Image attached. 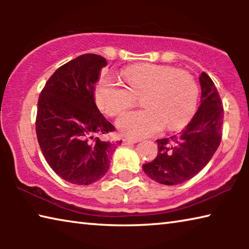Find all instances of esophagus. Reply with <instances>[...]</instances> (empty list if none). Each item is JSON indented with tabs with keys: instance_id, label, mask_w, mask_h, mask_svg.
<instances>
[{
	"instance_id": "1",
	"label": "esophagus",
	"mask_w": 249,
	"mask_h": 249,
	"mask_svg": "<svg viewBox=\"0 0 249 249\" xmlns=\"http://www.w3.org/2000/svg\"><path fill=\"white\" fill-rule=\"evenodd\" d=\"M140 142V140H137V138H132V137H127V138H124L123 140V144L124 145H129V144H135V142Z\"/></svg>"
}]
</instances>
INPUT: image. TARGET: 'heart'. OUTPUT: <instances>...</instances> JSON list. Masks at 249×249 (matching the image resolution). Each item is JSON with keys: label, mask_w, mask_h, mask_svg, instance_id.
<instances>
[{"label": "heart", "mask_w": 249, "mask_h": 249, "mask_svg": "<svg viewBox=\"0 0 249 249\" xmlns=\"http://www.w3.org/2000/svg\"><path fill=\"white\" fill-rule=\"evenodd\" d=\"M124 84L111 77H102L95 87V102L109 116L119 115L136 102L145 108L130 111L119 117L122 133L146 137L161 130L184 127L196 111L199 88L190 73L169 66L140 64L123 71Z\"/></svg>", "instance_id": "1"}]
</instances>
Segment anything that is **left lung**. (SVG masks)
Returning <instances> with one entry per match:
<instances>
[{"label": "left lung", "mask_w": 249, "mask_h": 249, "mask_svg": "<svg viewBox=\"0 0 249 249\" xmlns=\"http://www.w3.org/2000/svg\"><path fill=\"white\" fill-rule=\"evenodd\" d=\"M201 104L185 128L178 135L157 140L158 154L142 165L145 174L167 185L191 179L208 165L220 146L224 109L215 84L202 72Z\"/></svg>", "instance_id": "left-lung-1"}]
</instances>
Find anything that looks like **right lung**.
<instances>
[{
    "instance_id": "right-lung-1",
    "label": "right lung",
    "mask_w": 249,
    "mask_h": 249,
    "mask_svg": "<svg viewBox=\"0 0 249 249\" xmlns=\"http://www.w3.org/2000/svg\"><path fill=\"white\" fill-rule=\"evenodd\" d=\"M105 58L81 54L54 71L38 99L36 134L50 168L70 183L88 185L100 180L121 142L96 135L115 129L94 102V88Z\"/></svg>"
}]
</instances>
